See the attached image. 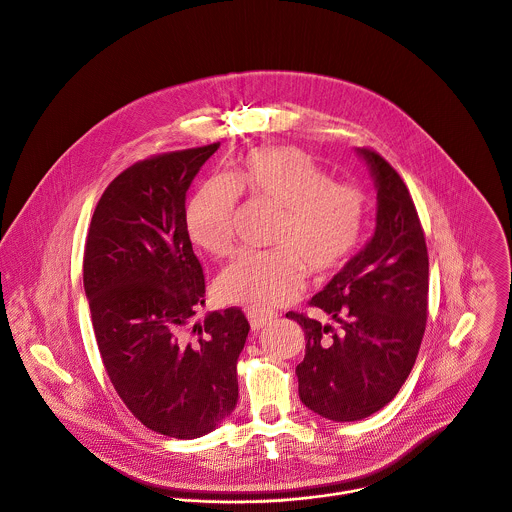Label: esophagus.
Instances as JSON below:
<instances>
[{
	"instance_id": "34e87169",
	"label": "esophagus",
	"mask_w": 512,
	"mask_h": 512,
	"mask_svg": "<svg viewBox=\"0 0 512 512\" xmlns=\"http://www.w3.org/2000/svg\"><path fill=\"white\" fill-rule=\"evenodd\" d=\"M247 318H249V324L253 330H261L263 326L271 324L277 314L275 312H267V310H259V308H247Z\"/></svg>"
}]
</instances>
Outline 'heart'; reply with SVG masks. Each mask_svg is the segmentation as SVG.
I'll use <instances>...</instances> for the list:
<instances>
[{"label":"heart","mask_w":512,"mask_h":512,"mask_svg":"<svg viewBox=\"0 0 512 512\" xmlns=\"http://www.w3.org/2000/svg\"><path fill=\"white\" fill-rule=\"evenodd\" d=\"M237 194L283 209L273 253H241L217 277L225 303L283 307L307 285L308 271L328 275L358 251L366 229V196L346 182H330L326 170L295 146L251 150L225 178L202 186L186 209L190 239L215 257L235 249Z\"/></svg>","instance_id":"1"}]
</instances>
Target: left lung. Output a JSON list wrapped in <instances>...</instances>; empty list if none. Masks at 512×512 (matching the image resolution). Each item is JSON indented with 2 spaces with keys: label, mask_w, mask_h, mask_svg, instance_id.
Wrapping results in <instances>:
<instances>
[{
  "label": "left lung",
  "mask_w": 512,
  "mask_h": 512,
  "mask_svg": "<svg viewBox=\"0 0 512 512\" xmlns=\"http://www.w3.org/2000/svg\"><path fill=\"white\" fill-rule=\"evenodd\" d=\"M376 186V229L310 299L324 320L287 316L305 330L297 366L301 402L332 421H360L388 406L415 364L425 332L429 259L423 229L400 174L358 148Z\"/></svg>",
  "instance_id": "8db88e82"
}]
</instances>
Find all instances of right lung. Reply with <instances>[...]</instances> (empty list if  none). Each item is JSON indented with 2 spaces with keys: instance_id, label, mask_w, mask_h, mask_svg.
<instances>
[{
  "instance_id": "add662e5",
  "label": "right lung",
  "mask_w": 512,
  "mask_h": 512,
  "mask_svg": "<svg viewBox=\"0 0 512 512\" xmlns=\"http://www.w3.org/2000/svg\"><path fill=\"white\" fill-rule=\"evenodd\" d=\"M219 144L142 160L104 190L91 219L83 283L106 374L148 429L196 439L237 406L239 308L207 312L186 194Z\"/></svg>"
}]
</instances>
